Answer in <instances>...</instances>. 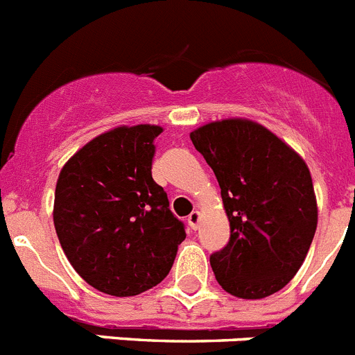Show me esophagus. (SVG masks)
Wrapping results in <instances>:
<instances>
[{
  "label": "esophagus",
  "mask_w": 355,
  "mask_h": 355,
  "mask_svg": "<svg viewBox=\"0 0 355 355\" xmlns=\"http://www.w3.org/2000/svg\"><path fill=\"white\" fill-rule=\"evenodd\" d=\"M199 222H200V211H199V209H196V211H192L190 215H188V224H190V227H192V229L199 227Z\"/></svg>",
  "instance_id": "1"
}]
</instances>
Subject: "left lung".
Wrapping results in <instances>:
<instances>
[{
	"mask_svg": "<svg viewBox=\"0 0 355 355\" xmlns=\"http://www.w3.org/2000/svg\"><path fill=\"white\" fill-rule=\"evenodd\" d=\"M220 187L231 236L209 263L227 293L265 299L299 272L318 224L311 172L277 135L249 119L190 133Z\"/></svg>",
	"mask_w": 355,
	"mask_h": 355,
	"instance_id": "8db88e82",
	"label": "left lung"
}]
</instances>
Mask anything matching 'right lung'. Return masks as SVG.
Masks as SVG:
<instances>
[{"label": "right lung", "mask_w": 355, "mask_h": 355, "mask_svg": "<svg viewBox=\"0 0 355 355\" xmlns=\"http://www.w3.org/2000/svg\"><path fill=\"white\" fill-rule=\"evenodd\" d=\"M162 131L137 124L97 135L56 181V236L72 268L106 295L133 297L162 283L187 238L150 174Z\"/></svg>", "instance_id": "add662e5"}]
</instances>
